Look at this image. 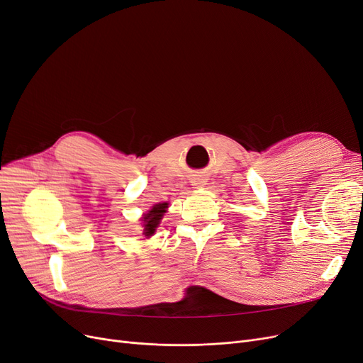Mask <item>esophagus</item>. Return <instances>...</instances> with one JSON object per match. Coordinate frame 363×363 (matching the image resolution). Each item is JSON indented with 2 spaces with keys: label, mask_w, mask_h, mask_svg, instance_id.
Here are the masks:
<instances>
[{
  "label": "esophagus",
  "mask_w": 363,
  "mask_h": 363,
  "mask_svg": "<svg viewBox=\"0 0 363 363\" xmlns=\"http://www.w3.org/2000/svg\"><path fill=\"white\" fill-rule=\"evenodd\" d=\"M203 181H194V185H201Z\"/></svg>",
  "instance_id": "1"
}]
</instances>
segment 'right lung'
I'll return each mask as SVG.
<instances>
[{
  "instance_id": "obj_1",
  "label": "right lung",
  "mask_w": 363,
  "mask_h": 363,
  "mask_svg": "<svg viewBox=\"0 0 363 363\" xmlns=\"http://www.w3.org/2000/svg\"><path fill=\"white\" fill-rule=\"evenodd\" d=\"M166 208H167V203H159V204H155V206L145 215V218H144L145 235L154 234L157 225H159V223H160L163 213L166 212Z\"/></svg>"
}]
</instances>
